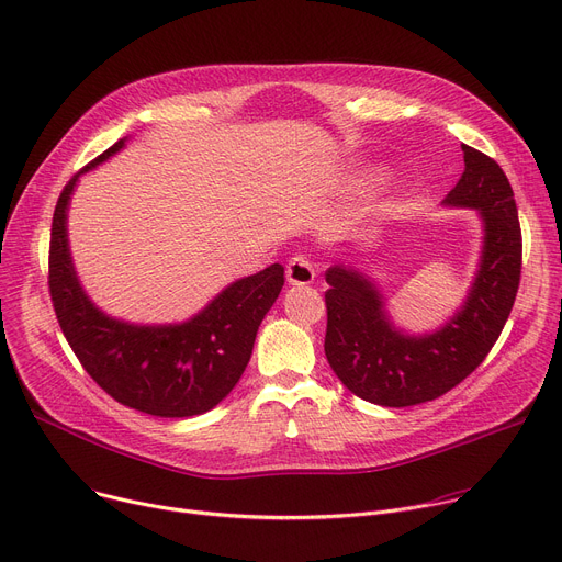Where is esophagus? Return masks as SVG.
Returning <instances> with one entry per match:
<instances>
[{
	"mask_svg": "<svg viewBox=\"0 0 562 562\" xmlns=\"http://www.w3.org/2000/svg\"><path fill=\"white\" fill-rule=\"evenodd\" d=\"M285 277L290 285H308L315 281V268L306 256H294L285 268Z\"/></svg>",
	"mask_w": 562,
	"mask_h": 562,
	"instance_id": "34e87169",
	"label": "esophagus"
}]
</instances>
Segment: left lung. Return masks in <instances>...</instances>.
Here are the masks:
<instances>
[{
  "label": "left lung",
  "mask_w": 562,
  "mask_h": 562,
  "mask_svg": "<svg viewBox=\"0 0 562 562\" xmlns=\"http://www.w3.org/2000/svg\"><path fill=\"white\" fill-rule=\"evenodd\" d=\"M465 170L446 195L450 206L477 209L484 221L482 263L463 308L437 333L409 337L392 326L382 294L356 270H326V339L330 369L349 392L382 407L435 401L491 353L522 272V232L508 178L495 159L461 146Z\"/></svg>",
  "instance_id": "left-lung-1"
}]
</instances>
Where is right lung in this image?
Returning a JSON list of instances; mask_svg holds the SVG:
<instances>
[{"label":"right lung","mask_w":562,"mask_h":562,"mask_svg":"<svg viewBox=\"0 0 562 562\" xmlns=\"http://www.w3.org/2000/svg\"><path fill=\"white\" fill-rule=\"evenodd\" d=\"M119 139L65 184L52 223L49 292L58 324L82 369L116 403L161 418L218 405L240 380L256 330L281 288L279 263L232 283L184 324L135 326L103 315L82 292L67 245V204L80 172L123 148Z\"/></svg>","instance_id":"right-lung-1"}]
</instances>
